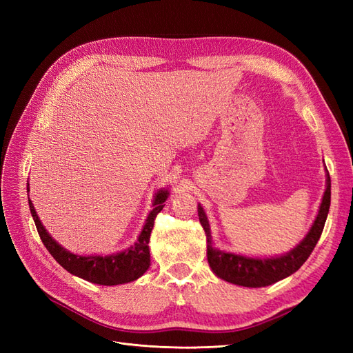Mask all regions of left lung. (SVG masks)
<instances>
[{"label": "left lung", "instance_id": "left-lung-1", "mask_svg": "<svg viewBox=\"0 0 353 353\" xmlns=\"http://www.w3.org/2000/svg\"><path fill=\"white\" fill-rule=\"evenodd\" d=\"M325 191L319 205L318 213L312 227L309 228L303 240L299 243L294 249L284 254L268 256V258H253V256H244L232 252L219 250L213 248V241L210 236V225L203 206L197 205L199 219L203 230L206 232L208 239V262L213 274L219 276L221 280L228 281L231 284H237L243 287H266L271 285L288 275L294 274L306 262L309 254L312 253L316 245L321 232L324 230V223L328 215L330 201H331V179L328 170L325 168Z\"/></svg>", "mask_w": 353, "mask_h": 353}]
</instances>
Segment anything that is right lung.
Masks as SVG:
<instances>
[{"mask_svg":"<svg viewBox=\"0 0 353 353\" xmlns=\"http://www.w3.org/2000/svg\"><path fill=\"white\" fill-rule=\"evenodd\" d=\"M29 193V183H28ZM169 196L168 188H160L154 193L153 209L148 213L145 223L137 241L131 244L130 248L112 253V254H74L68 249L63 248L54 239H52L46 227L39 221L37 210L29 200V209L32 218L35 221L39 237L44 243L47 250L51 253L63 268L70 274L79 276L82 280H87L94 284L100 285H117L131 283L140 279L144 272L150 268V249H148V241H150V234L154 225V219L157 213L163 209V203Z\"/></svg>","mask_w":353,"mask_h":353,"instance_id":"1","label":"right lung"}]
</instances>
